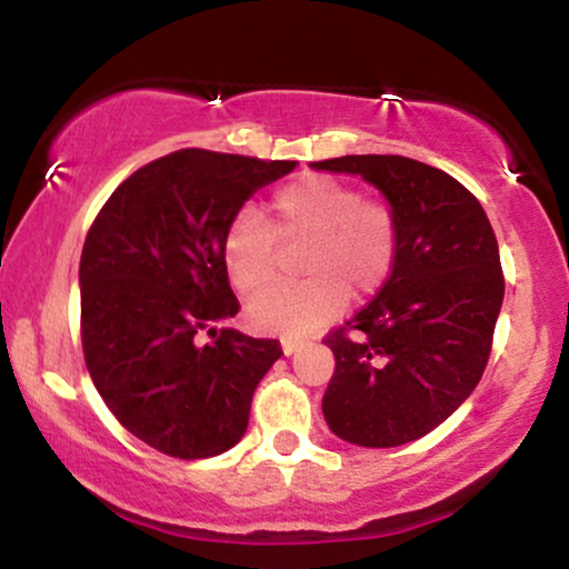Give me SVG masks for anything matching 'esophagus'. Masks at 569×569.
<instances>
[{
	"instance_id": "1",
	"label": "esophagus",
	"mask_w": 569,
	"mask_h": 569,
	"mask_svg": "<svg viewBox=\"0 0 569 569\" xmlns=\"http://www.w3.org/2000/svg\"><path fill=\"white\" fill-rule=\"evenodd\" d=\"M299 345H302V339H293V337L280 339V348H283V356H293V352L299 350Z\"/></svg>"
}]
</instances>
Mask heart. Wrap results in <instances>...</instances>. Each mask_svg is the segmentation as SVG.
<instances>
[{
  "label": "heart",
  "mask_w": 569,
  "mask_h": 569,
  "mask_svg": "<svg viewBox=\"0 0 569 569\" xmlns=\"http://www.w3.org/2000/svg\"><path fill=\"white\" fill-rule=\"evenodd\" d=\"M272 227L253 208H240L221 240V259L238 291L252 297L274 279L277 239L307 242L305 284L277 287L251 299L246 316L272 335L321 329L356 299L371 297L396 262L398 227L385 202L361 200L356 187L307 173L276 189ZM279 237L276 239L274 234Z\"/></svg>",
  "instance_id": "1"
}]
</instances>
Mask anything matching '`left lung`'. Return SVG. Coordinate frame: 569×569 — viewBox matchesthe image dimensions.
Instances as JSON below:
<instances>
[{"label": "left lung", "instance_id": "left-lung-1", "mask_svg": "<svg viewBox=\"0 0 569 569\" xmlns=\"http://www.w3.org/2000/svg\"><path fill=\"white\" fill-rule=\"evenodd\" d=\"M316 171L361 176L388 200L396 262L377 297L326 337L331 433L401 447L439 428L473 393L492 350L506 280L481 202L439 168L401 154H348Z\"/></svg>", "mask_w": 569, "mask_h": 569}]
</instances>
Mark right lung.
<instances>
[{
    "instance_id": "1",
    "label": "right lung",
    "mask_w": 569,
    "mask_h": 569,
    "mask_svg": "<svg viewBox=\"0 0 569 569\" xmlns=\"http://www.w3.org/2000/svg\"><path fill=\"white\" fill-rule=\"evenodd\" d=\"M293 168L179 149L128 176L84 238V363L122 428L162 455L232 449L253 390L283 356L278 339L217 329L240 310L221 240L243 202Z\"/></svg>"
}]
</instances>
